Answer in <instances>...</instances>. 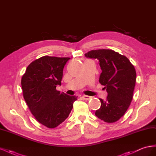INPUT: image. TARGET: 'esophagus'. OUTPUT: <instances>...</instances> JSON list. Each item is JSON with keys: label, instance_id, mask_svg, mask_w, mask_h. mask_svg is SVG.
I'll return each mask as SVG.
<instances>
[{"label": "esophagus", "instance_id": "1", "mask_svg": "<svg viewBox=\"0 0 156 156\" xmlns=\"http://www.w3.org/2000/svg\"><path fill=\"white\" fill-rule=\"evenodd\" d=\"M82 99L83 100H86V101H88L90 99H91V97L90 96H86V95H83L82 96Z\"/></svg>", "mask_w": 156, "mask_h": 156}]
</instances>
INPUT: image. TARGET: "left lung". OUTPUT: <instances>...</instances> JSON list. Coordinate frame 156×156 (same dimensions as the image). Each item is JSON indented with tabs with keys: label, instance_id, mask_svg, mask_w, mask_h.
Wrapping results in <instances>:
<instances>
[{
	"label": "left lung",
	"instance_id": "left-lung-1",
	"mask_svg": "<svg viewBox=\"0 0 156 156\" xmlns=\"http://www.w3.org/2000/svg\"><path fill=\"white\" fill-rule=\"evenodd\" d=\"M84 55L99 60L102 70L99 82L108 93L105 101L100 99L101 107L95 115L107 123L115 122L124 116L133 99L135 69L126 56L113 50H92Z\"/></svg>",
	"mask_w": 156,
	"mask_h": 156
}]
</instances>
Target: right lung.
<instances>
[{
    "mask_svg": "<svg viewBox=\"0 0 156 156\" xmlns=\"http://www.w3.org/2000/svg\"><path fill=\"white\" fill-rule=\"evenodd\" d=\"M70 58L44 56L32 62L21 79L23 97L40 124L55 128L67 119L77 97L56 90Z\"/></svg>",
    "mask_w": 156,
    "mask_h": 156,
    "instance_id": "right-lung-1",
    "label": "right lung"
}]
</instances>
